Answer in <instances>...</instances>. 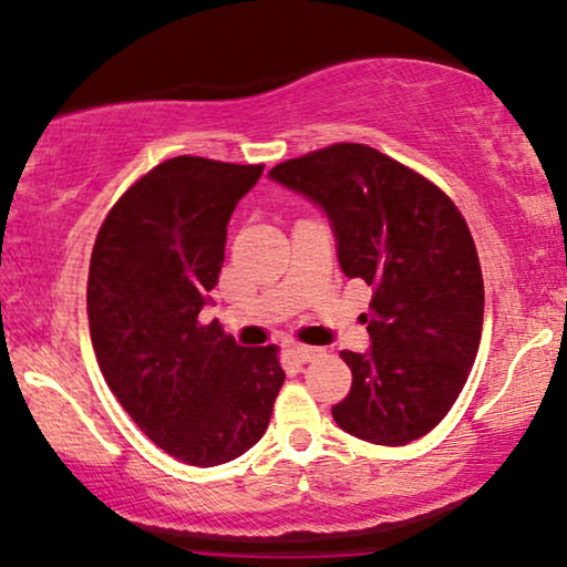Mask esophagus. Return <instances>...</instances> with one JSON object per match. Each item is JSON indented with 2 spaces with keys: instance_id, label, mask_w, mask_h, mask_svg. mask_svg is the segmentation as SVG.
Returning <instances> with one entry per match:
<instances>
[{
  "instance_id": "esophagus-1",
  "label": "esophagus",
  "mask_w": 567,
  "mask_h": 567,
  "mask_svg": "<svg viewBox=\"0 0 567 567\" xmlns=\"http://www.w3.org/2000/svg\"><path fill=\"white\" fill-rule=\"evenodd\" d=\"M290 354L296 358L298 362H311L316 358H321L323 350L321 347H308V344H292L290 347Z\"/></svg>"
}]
</instances>
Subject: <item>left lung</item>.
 <instances>
[{"label": "left lung", "mask_w": 567, "mask_h": 567, "mask_svg": "<svg viewBox=\"0 0 567 567\" xmlns=\"http://www.w3.org/2000/svg\"><path fill=\"white\" fill-rule=\"evenodd\" d=\"M269 178L323 209L347 277L373 288L371 347L344 350L352 389L331 406L360 441L406 446L446 417L477 358L485 288L454 202L368 145L323 147Z\"/></svg>", "instance_id": "8db88e82"}]
</instances>
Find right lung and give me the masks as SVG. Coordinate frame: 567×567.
Wrapping results in <instances>:
<instances>
[{"instance_id": "right-lung-1", "label": "right lung", "mask_w": 567, "mask_h": 567, "mask_svg": "<svg viewBox=\"0 0 567 567\" xmlns=\"http://www.w3.org/2000/svg\"><path fill=\"white\" fill-rule=\"evenodd\" d=\"M264 165L171 157L116 202L95 238L87 319L103 379L150 441L217 466L269 425L285 371L277 347H240L202 323L233 209Z\"/></svg>"}]
</instances>
